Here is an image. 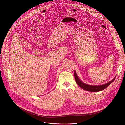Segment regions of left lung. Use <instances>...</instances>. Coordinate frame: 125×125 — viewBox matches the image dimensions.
<instances>
[{"mask_svg": "<svg viewBox=\"0 0 125 125\" xmlns=\"http://www.w3.org/2000/svg\"><path fill=\"white\" fill-rule=\"evenodd\" d=\"M74 76L76 80V82L80 87L83 89L84 90H85L88 92H99L104 90L105 88H106L108 86L114 81L115 79L116 78V77H115L112 81L104 84L100 85H88V84H85L84 83H83L82 81H81L80 79L78 78L75 71L74 72Z\"/></svg>", "mask_w": 125, "mask_h": 125, "instance_id": "1", "label": "left lung"}]
</instances>
